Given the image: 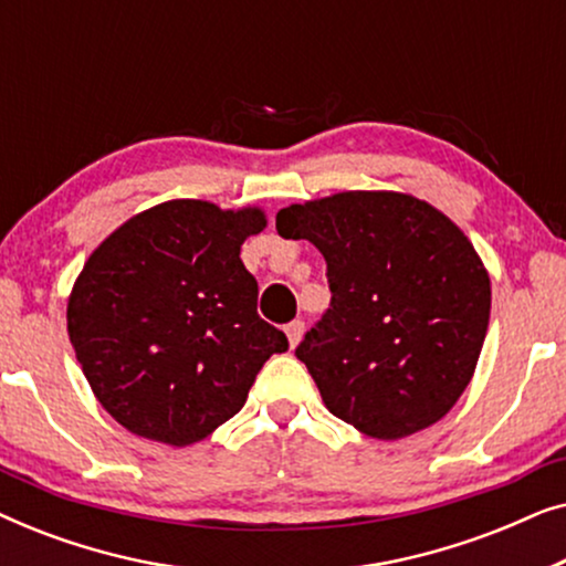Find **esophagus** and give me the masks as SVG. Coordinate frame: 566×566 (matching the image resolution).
Segmentation results:
<instances>
[{"mask_svg":"<svg viewBox=\"0 0 566 566\" xmlns=\"http://www.w3.org/2000/svg\"><path fill=\"white\" fill-rule=\"evenodd\" d=\"M285 337H289V347H296L304 337V322H291L285 324Z\"/></svg>","mask_w":566,"mask_h":566,"instance_id":"1","label":"esophagus"}]
</instances>
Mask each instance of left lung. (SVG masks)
I'll return each mask as SVG.
<instances>
[{
  "instance_id": "1",
  "label": "left lung",
  "mask_w": 566,
  "mask_h": 566,
  "mask_svg": "<svg viewBox=\"0 0 566 566\" xmlns=\"http://www.w3.org/2000/svg\"><path fill=\"white\" fill-rule=\"evenodd\" d=\"M275 229L327 260L332 306L296 350L324 407L378 440L443 420L490 327V273L469 237L428 200L397 190L291 203Z\"/></svg>"
}]
</instances>
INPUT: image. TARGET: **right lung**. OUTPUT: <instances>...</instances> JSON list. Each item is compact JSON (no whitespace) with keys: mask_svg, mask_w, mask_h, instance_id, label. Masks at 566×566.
I'll return each instance as SVG.
<instances>
[{"mask_svg":"<svg viewBox=\"0 0 566 566\" xmlns=\"http://www.w3.org/2000/svg\"><path fill=\"white\" fill-rule=\"evenodd\" d=\"M260 206L177 198L130 216L76 275L66 329L105 412L138 438L185 448L244 407L260 368L289 350L258 316L242 244Z\"/></svg>","mask_w":566,"mask_h":566,"instance_id":"right-lung-1","label":"right lung"}]
</instances>
